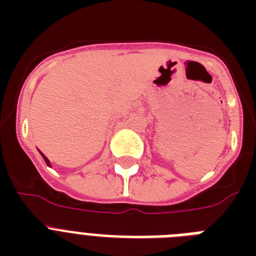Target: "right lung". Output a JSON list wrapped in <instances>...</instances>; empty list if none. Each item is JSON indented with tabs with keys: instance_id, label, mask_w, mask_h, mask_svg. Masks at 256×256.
Listing matches in <instances>:
<instances>
[{
	"instance_id": "obj_1",
	"label": "right lung",
	"mask_w": 256,
	"mask_h": 256,
	"mask_svg": "<svg viewBox=\"0 0 256 256\" xmlns=\"http://www.w3.org/2000/svg\"><path fill=\"white\" fill-rule=\"evenodd\" d=\"M41 156H44V160H45L46 164H48V166H50V162H49V160H48V158H46V156H44V154H42V152H41Z\"/></svg>"
}]
</instances>
